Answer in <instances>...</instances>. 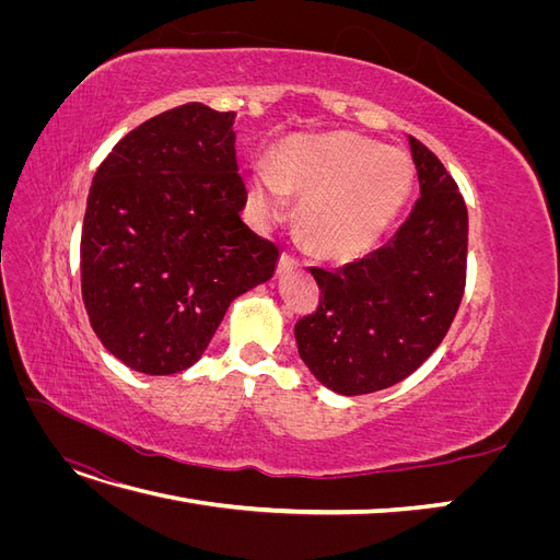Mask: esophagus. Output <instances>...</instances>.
I'll list each match as a JSON object with an SVG mask.
<instances>
[{"label":"esophagus","mask_w":560,"mask_h":560,"mask_svg":"<svg viewBox=\"0 0 560 560\" xmlns=\"http://www.w3.org/2000/svg\"><path fill=\"white\" fill-rule=\"evenodd\" d=\"M296 266H299V261L292 257V254H287V252L280 254V264H278L280 273H284V270H290V268H296Z\"/></svg>","instance_id":"34e87169"}]
</instances>
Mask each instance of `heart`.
<instances>
[{"instance_id":"b5f03b06","label":"heart","mask_w":560,"mask_h":560,"mask_svg":"<svg viewBox=\"0 0 560 560\" xmlns=\"http://www.w3.org/2000/svg\"><path fill=\"white\" fill-rule=\"evenodd\" d=\"M411 186L413 165L404 151L338 130L282 142L273 167L249 171L247 198L261 224L278 222L290 196L301 198L303 238L325 257L350 259L389 229Z\"/></svg>"}]
</instances>
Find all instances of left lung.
I'll return each mask as SVG.
<instances>
[{
    "label": "left lung",
    "instance_id": "1",
    "mask_svg": "<svg viewBox=\"0 0 560 560\" xmlns=\"http://www.w3.org/2000/svg\"><path fill=\"white\" fill-rule=\"evenodd\" d=\"M420 198L383 247L343 268H311L319 306L294 327L301 360L338 395L411 376L444 341L465 292L467 206L432 151L409 135Z\"/></svg>",
    "mask_w": 560,
    "mask_h": 560
}]
</instances>
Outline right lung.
Here are the masks:
<instances>
[{"label": "right lung", "instance_id": "1", "mask_svg": "<svg viewBox=\"0 0 560 560\" xmlns=\"http://www.w3.org/2000/svg\"><path fill=\"white\" fill-rule=\"evenodd\" d=\"M233 121L200 103L167 109L130 130L93 177L83 306L103 346L140 374L196 364L231 301L276 273L280 249L241 219Z\"/></svg>", "mask_w": 560, "mask_h": 560}]
</instances>
